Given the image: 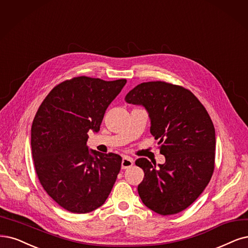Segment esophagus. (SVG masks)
I'll return each mask as SVG.
<instances>
[{
  "mask_svg": "<svg viewBox=\"0 0 248 248\" xmlns=\"http://www.w3.org/2000/svg\"><path fill=\"white\" fill-rule=\"evenodd\" d=\"M134 164V160L132 157L130 156H124L123 160H122V169L123 170H126V169H130Z\"/></svg>",
  "mask_w": 248,
  "mask_h": 248,
  "instance_id": "34e87169",
  "label": "esophagus"
}]
</instances>
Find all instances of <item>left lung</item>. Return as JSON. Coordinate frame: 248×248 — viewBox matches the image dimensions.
<instances>
[{"instance_id":"left-lung-1","label":"left lung","mask_w":248,"mask_h":248,"mask_svg":"<svg viewBox=\"0 0 248 248\" xmlns=\"http://www.w3.org/2000/svg\"><path fill=\"white\" fill-rule=\"evenodd\" d=\"M125 102L149 113L150 133L159 139L163 164L136 160L144 170L138 186L143 203L162 216L186 209L202 193L215 170L216 132L204 106L189 90L166 81H148L126 94Z\"/></svg>"}]
</instances>
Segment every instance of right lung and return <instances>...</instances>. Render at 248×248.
I'll return each mask as SVG.
<instances>
[{"mask_svg":"<svg viewBox=\"0 0 248 248\" xmlns=\"http://www.w3.org/2000/svg\"><path fill=\"white\" fill-rule=\"evenodd\" d=\"M126 79L78 77L62 81L45 98L31 125L36 175L49 196L73 214L102 205L116 181L122 157L89 150L88 132H99L109 104Z\"/></svg>","mask_w":248,"mask_h":248,"instance_id":"obj_1","label":"right lung"}]
</instances>
